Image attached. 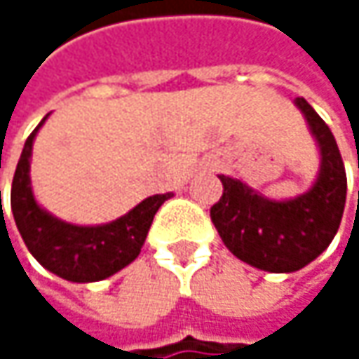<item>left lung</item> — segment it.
Returning <instances> with one entry per match:
<instances>
[{
	"label": "left lung",
	"mask_w": 359,
	"mask_h": 359,
	"mask_svg": "<svg viewBox=\"0 0 359 359\" xmlns=\"http://www.w3.org/2000/svg\"><path fill=\"white\" fill-rule=\"evenodd\" d=\"M293 104L304 114L320 154L310 189L295 197L272 199L241 179L220 175L224 191L210 210L229 251L253 268L274 274L302 270L330 245L347 195L345 166L330 128L304 97Z\"/></svg>",
	"instance_id": "8db88e82"
}]
</instances>
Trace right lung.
Segmentation results:
<instances>
[{"label":"right lung","mask_w":359,"mask_h":359,"mask_svg":"<svg viewBox=\"0 0 359 359\" xmlns=\"http://www.w3.org/2000/svg\"><path fill=\"white\" fill-rule=\"evenodd\" d=\"M47 116L27 139L18 160L10 195L12 214L25 245L45 270L70 283H97L135 262L156 212L172 193L151 195L106 224H74L53 216L36 201L31 184L33 143Z\"/></svg>","instance_id":"1"}]
</instances>
